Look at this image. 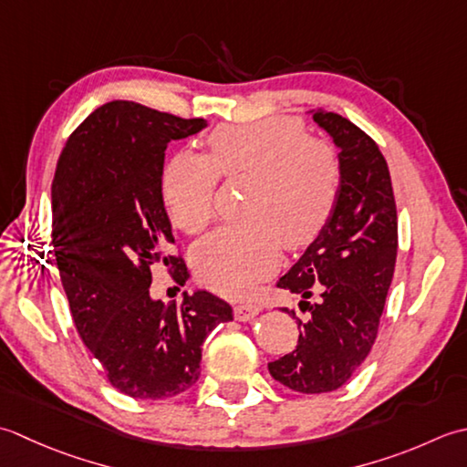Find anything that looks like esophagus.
<instances>
[{"instance_id": "obj_1", "label": "esophagus", "mask_w": 467, "mask_h": 467, "mask_svg": "<svg viewBox=\"0 0 467 467\" xmlns=\"http://www.w3.org/2000/svg\"><path fill=\"white\" fill-rule=\"evenodd\" d=\"M260 306L258 304H235L234 306V317H235V320H240V322H247V320H252L255 314H260Z\"/></svg>"}]
</instances>
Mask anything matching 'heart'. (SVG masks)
I'll list each match as a JSON object with an SVG mask.
<instances>
[{"mask_svg": "<svg viewBox=\"0 0 467 467\" xmlns=\"http://www.w3.org/2000/svg\"><path fill=\"white\" fill-rule=\"evenodd\" d=\"M209 155L179 153L169 161L161 193L179 230L199 234L215 215L220 175H250L245 220L227 223L193 252L205 286L245 296L275 270L282 245L300 250L328 222L340 189V159L328 142L308 139L302 122L272 117L222 125L207 135Z\"/></svg>", "mask_w": 467, "mask_h": 467, "instance_id": "heart-1", "label": "heart"}]
</instances>
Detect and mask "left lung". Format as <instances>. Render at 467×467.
Returning a JSON list of instances; mask_svg holds the SVG:
<instances>
[{
    "label": "left lung",
    "mask_w": 467,
    "mask_h": 467,
    "mask_svg": "<svg viewBox=\"0 0 467 467\" xmlns=\"http://www.w3.org/2000/svg\"><path fill=\"white\" fill-rule=\"evenodd\" d=\"M312 119L340 150V189L317 240L275 284L302 296L308 318L284 310L298 322V345L268 363L275 380L306 395L337 391L363 365L397 260L393 185L377 142L337 112L318 109Z\"/></svg>",
    "instance_id": "8db88e82"
}]
</instances>
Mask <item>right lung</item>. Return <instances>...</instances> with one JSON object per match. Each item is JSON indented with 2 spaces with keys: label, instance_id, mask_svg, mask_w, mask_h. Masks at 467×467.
I'll return each mask as SVG.
<instances>
[{
  "label": "right lung",
  "instance_id": "add662e5",
  "mask_svg": "<svg viewBox=\"0 0 467 467\" xmlns=\"http://www.w3.org/2000/svg\"><path fill=\"white\" fill-rule=\"evenodd\" d=\"M207 127L129 100L102 104L66 140L52 181V245L72 320L110 385L135 399H167L199 379L202 345L232 306L212 292L181 304L153 300L150 268L185 264L161 177L171 140Z\"/></svg>",
  "mask_w": 467,
  "mask_h": 467
}]
</instances>
